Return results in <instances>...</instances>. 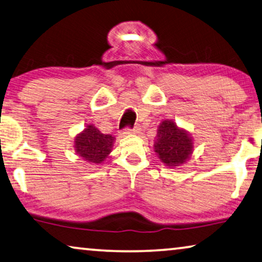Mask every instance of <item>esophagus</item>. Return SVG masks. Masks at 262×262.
Listing matches in <instances>:
<instances>
[{
	"label": "esophagus",
	"instance_id": "obj_1",
	"mask_svg": "<svg viewBox=\"0 0 262 262\" xmlns=\"http://www.w3.org/2000/svg\"><path fill=\"white\" fill-rule=\"evenodd\" d=\"M138 132H139V127H134V128L126 127L124 128V133H129V134H136Z\"/></svg>",
	"mask_w": 262,
	"mask_h": 262
}]
</instances>
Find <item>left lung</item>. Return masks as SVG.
Returning a JSON list of instances; mask_svg holds the SVG:
<instances>
[{
	"mask_svg": "<svg viewBox=\"0 0 262 262\" xmlns=\"http://www.w3.org/2000/svg\"><path fill=\"white\" fill-rule=\"evenodd\" d=\"M154 148L163 163L179 166L189 158L193 142L185 130L179 129L173 121L166 120L159 126Z\"/></svg>",
	"mask_w": 262,
	"mask_h": 262,
	"instance_id": "8db88e82",
	"label": "left lung"
}]
</instances>
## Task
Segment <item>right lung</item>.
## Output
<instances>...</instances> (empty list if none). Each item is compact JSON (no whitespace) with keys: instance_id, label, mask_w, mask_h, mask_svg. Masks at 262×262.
Masks as SVG:
<instances>
[{"instance_id":"obj_1","label":"right lung","mask_w":262,"mask_h":262,"mask_svg":"<svg viewBox=\"0 0 262 262\" xmlns=\"http://www.w3.org/2000/svg\"><path fill=\"white\" fill-rule=\"evenodd\" d=\"M113 142L114 138L112 135L102 134L89 124L75 139V148L81 158L93 163H101L111 153Z\"/></svg>"}]
</instances>
